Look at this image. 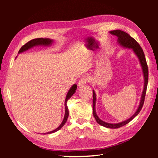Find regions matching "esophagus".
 Returning <instances> with one entry per match:
<instances>
[{"label":"esophagus","mask_w":158,"mask_h":158,"mask_svg":"<svg viewBox=\"0 0 158 158\" xmlns=\"http://www.w3.org/2000/svg\"><path fill=\"white\" fill-rule=\"evenodd\" d=\"M88 81H89V79L87 77H83L82 78L80 79V80L78 82V85L79 87H81V86L84 85L85 84H86V83Z\"/></svg>","instance_id":"34e87169"}]
</instances>
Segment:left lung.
<instances>
[{
  "label": "left lung",
  "instance_id": "8db88e82",
  "mask_svg": "<svg viewBox=\"0 0 158 158\" xmlns=\"http://www.w3.org/2000/svg\"><path fill=\"white\" fill-rule=\"evenodd\" d=\"M110 33L114 35H116L118 37V43L120 46H122L124 48H131L133 51L134 52V53L136 55V56L139 59V61H140L142 69H143L144 80L143 94H142L140 104H139V106L138 107L136 112H135L134 115H133L131 117H130L129 119L125 120V121H123L121 123H115V124H114V123L112 124V123H108L106 122H104L98 117L97 113H96V110H95L96 94L94 91L93 90V103H92V107H93V115L96 119V121H97L100 125L103 126L105 127L110 128V129H116V128L124 126L127 124V123H129L132 119H134L135 117L138 115L139 112H140V110H142V108H143L144 98H145V94H146V92H147L148 79H149V70H148V66L147 64L146 58H145L143 48H141V46L139 45L138 43L135 41V39L131 38L128 33H127L126 32L123 31H121V30L111 31H110Z\"/></svg>",
  "mask_w": 158,
  "mask_h": 158
}]
</instances>
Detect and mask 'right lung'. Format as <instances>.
Instances as JSON below:
<instances>
[{
    "label": "right lung",
    "mask_w": 158,
    "mask_h": 158,
    "mask_svg": "<svg viewBox=\"0 0 158 158\" xmlns=\"http://www.w3.org/2000/svg\"><path fill=\"white\" fill-rule=\"evenodd\" d=\"M52 40H50V39H48V38H36V39H33L30 40L29 42H28L27 44H25L24 45H23L22 47L20 48L19 52H18V53H20V52H23L24 51H25L28 49H29L33 47V46H38V45H42V46H50L52 44ZM77 88V85L76 84H74L72 87L70 88V89L69 90L66 95V99H65V115H64V118L62 123H61V125L58 127L57 129H55V130L50 131V132H48V133H46L44 134H52V133H54V132H56L58 130H60V129L62 127L65 125V123H66L67 121V119H68V117H69V109H68V107H67V101L69 99V98L72 97L73 95V94L75 93L76 89Z\"/></svg>",
    "instance_id": "obj_1"
}]
</instances>
